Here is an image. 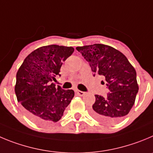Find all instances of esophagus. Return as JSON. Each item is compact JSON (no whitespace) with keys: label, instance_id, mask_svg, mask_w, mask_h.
<instances>
[{"label":"esophagus","instance_id":"1","mask_svg":"<svg viewBox=\"0 0 153 153\" xmlns=\"http://www.w3.org/2000/svg\"><path fill=\"white\" fill-rule=\"evenodd\" d=\"M76 93H77V94H78V96L82 97V96H85V92H83V91H78V90H77Z\"/></svg>","mask_w":153,"mask_h":153}]
</instances>
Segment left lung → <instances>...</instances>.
Wrapping results in <instances>:
<instances>
[{
    "mask_svg": "<svg viewBox=\"0 0 153 153\" xmlns=\"http://www.w3.org/2000/svg\"><path fill=\"white\" fill-rule=\"evenodd\" d=\"M76 50L88 61L94 76L98 73L105 78L109 91L106 97L95 95L91 115L102 123L118 122L129 113L138 93L134 68L122 53L108 45L95 44Z\"/></svg>",
    "mask_w": 153,
    "mask_h": 153,
    "instance_id": "8db88e82",
    "label": "left lung"
}]
</instances>
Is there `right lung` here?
I'll return each instance as SVG.
<instances>
[{
  "label": "right lung",
  "mask_w": 153,
  "mask_h": 153,
  "mask_svg": "<svg viewBox=\"0 0 153 153\" xmlns=\"http://www.w3.org/2000/svg\"><path fill=\"white\" fill-rule=\"evenodd\" d=\"M72 47L51 44L38 48L24 59L16 73L15 93L27 116L39 125L58 122L74 97L73 90L52 83L62 62L72 55Z\"/></svg>",
  "instance_id": "add662e5"
}]
</instances>
